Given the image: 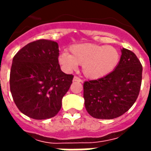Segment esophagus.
<instances>
[{
  "label": "esophagus",
  "mask_w": 151,
  "mask_h": 151,
  "mask_svg": "<svg viewBox=\"0 0 151 151\" xmlns=\"http://www.w3.org/2000/svg\"><path fill=\"white\" fill-rule=\"evenodd\" d=\"M73 81H80V82H81L82 81V80H81L79 77H78V76H74V78H73Z\"/></svg>",
  "instance_id": "obj_1"
}]
</instances>
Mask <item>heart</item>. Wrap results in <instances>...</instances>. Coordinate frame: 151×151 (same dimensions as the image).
Here are the masks:
<instances>
[{
	"instance_id": "1",
	"label": "heart",
	"mask_w": 151,
	"mask_h": 151,
	"mask_svg": "<svg viewBox=\"0 0 151 151\" xmlns=\"http://www.w3.org/2000/svg\"><path fill=\"white\" fill-rule=\"evenodd\" d=\"M70 53L64 51L59 55L58 62L66 72L82 65L84 74L90 78H98L112 72L120 61V53L111 45L95 44L74 45Z\"/></svg>"
}]
</instances>
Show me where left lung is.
I'll list each match as a JSON object with an SVG mask.
<instances>
[{
    "instance_id": "8db88e82",
    "label": "left lung",
    "mask_w": 151,
    "mask_h": 151,
    "mask_svg": "<svg viewBox=\"0 0 151 151\" xmlns=\"http://www.w3.org/2000/svg\"><path fill=\"white\" fill-rule=\"evenodd\" d=\"M142 65L132 51L123 48L115 70L101 78L85 81V106L93 118L113 119L128 111L137 100Z\"/></svg>"
}]
</instances>
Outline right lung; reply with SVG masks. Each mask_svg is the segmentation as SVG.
<instances>
[{"instance_id":"right-lung-1","label":"right lung","mask_w":151,"mask_h":151,"mask_svg":"<svg viewBox=\"0 0 151 151\" xmlns=\"http://www.w3.org/2000/svg\"><path fill=\"white\" fill-rule=\"evenodd\" d=\"M58 44L41 39L30 42L13 57L10 91L19 110L37 120L53 118L61 108L73 75L61 70Z\"/></svg>"}]
</instances>
